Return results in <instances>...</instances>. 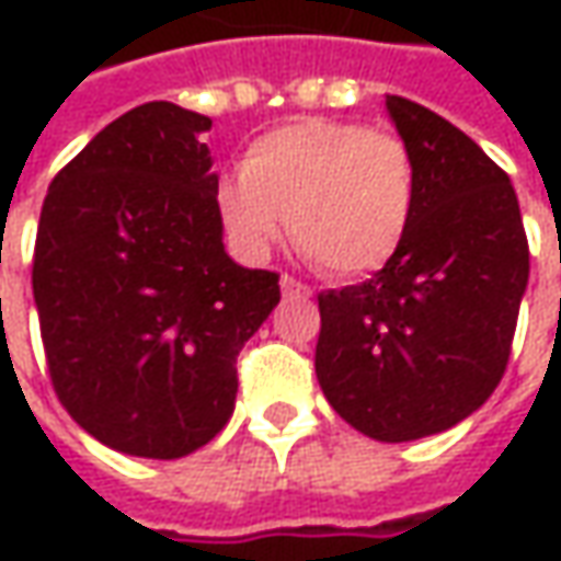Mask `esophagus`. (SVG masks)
Here are the masks:
<instances>
[{
	"label": "esophagus",
	"instance_id": "34e87169",
	"mask_svg": "<svg viewBox=\"0 0 561 561\" xmlns=\"http://www.w3.org/2000/svg\"><path fill=\"white\" fill-rule=\"evenodd\" d=\"M280 293H284L287 299H309V296H312V287H306L302 280L284 274V277H280Z\"/></svg>",
	"mask_w": 561,
	"mask_h": 561
}]
</instances>
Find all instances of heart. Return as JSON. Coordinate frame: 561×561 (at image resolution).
Segmentation results:
<instances>
[{"instance_id":"1","label":"heart","mask_w":561,"mask_h":561,"mask_svg":"<svg viewBox=\"0 0 561 561\" xmlns=\"http://www.w3.org/2000/svg\"><path fill=\"white\" fill-rule=\"evenodd\" d=\"M419 203L412 149L356 121L299 118L249 142L237 178L218 186L230 240L268 252L290 218L296 249L331 277H365L393 262Z\"/></svg>"}]
</instances>
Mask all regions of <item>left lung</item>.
<instances>
[{"label":"left lung","mask_w":561,"mask_h":561,"mask_svg":"<svg viewBox=\"0 0 561 561\" xmlns=\"http://www.w3.org/2000/svg\"><path fill=\"white\" fill-rule=\"evenodd\" d=\"M412 149L405 243L368 280L318 296L314 375L346 424L383 443L449 431L503 380L530 252L508 174L456 124L387 96Z\"/></svg>","instance_id":"left-lung-1"}]
</instances>
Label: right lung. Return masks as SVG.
<instances>
[{"mask_svg":"<svg viewBox=\"0 0 561 561\" xmlns=\"http://www.w3.org/2000/svg\"><path fill=\"white\" fill-rule=\"evenodd\" d=\"M211 121L146 102L49 184L33 302L55 397L99 443L181 459L233 415L237 356L280 302L225 252Z\"/></svg>","mask_w":561,"mask_h":561,"instance_id":"obj_1","label":"right lung"}]
</instances>
